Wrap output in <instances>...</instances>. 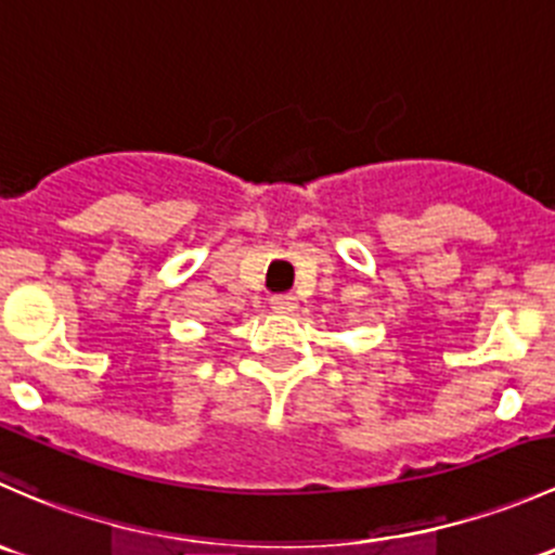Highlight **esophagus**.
I'll use <instances>...</instances> for the list:
<instances>
[{
  "label": "esophagus",
  "mask_w": 555,
  "mask_h": 555,
  "mask_svg": "<svg viewBox=\"0 0 555 555\" xmlns=\"http://www.w3.org/2000/svg\"><path fill=\"white\" fill-rule=\"evenodd\" d=\"M270 307L278 312V315H294L296 307H299V301H296V296H291V294H278L270 299Z\"/></svg>",
  "instance_id": "34e87169"
}]
</instances>
